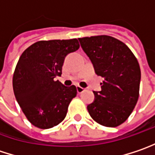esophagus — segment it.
<instances>
[{
	"label": "esophagus",
	"instance_id": "1",
	"mask_svg": "<svg viewBox=\"0 0 155 155\" xmlns=\"http://www.w3.org/2000/svg\"><path fill=\"white\" fill-rule=\"evenodd\" d=\"M76 88H77L78 94H81L82 92H84V91H85V88H83V87H80V86H78Z\"/></svg>",
	"mask_w": 155,
	"mask_h": 155
}]
</instances>
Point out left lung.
I'll use <instances>...</instances> for the list:
<instances>
[{
    "label": "left lung",
    "mask_w": 155,
    "mask_h": 155,
    "mask_svg": "<svg viewBox=\"0 0 155 155\" xmlns=\"http://www.w3.org/2000/svg\"><path fill=\"white\" fill-rule=\"evenodd\" d=\"M78 39L96 74L104 78L102 90L94 91L96 98L87 107L88 113L104 126H118L129 117L139 99V62L129 47L113 37L102 35Z\"/></svg>",
    "instance_id": "left-lung-1"
}]
</instances>
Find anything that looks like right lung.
Listing matches in <instances>:
<instances>
[{"label":"right lung","mask_w":155,"mask_h":155,"mask_svg":"<svg viewBox=\"0 0 155 155\" xmlns=\"http://www.w3.org/2000/svg\"><path fill=\"white\" fill-rule=\"evenodd\" d=\"M80 47L76 38L34 43L23 51L13 75L15 99L31 123L49 129L61 123L70 102L77 95L74 85L55 81L62 74L66 56Z\"/></svg>","instance_id":"obj_1"}]
</instances>
